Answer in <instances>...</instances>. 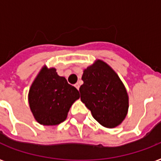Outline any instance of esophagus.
<instances>
[{
	"instance_id": "1",
	"label": "esophagus",
	"mask_w": 161,
	"mask_h": 161,
	"mask_svg": "<svg viewBox=\"0 0 161 161\" xmlns=\"http://www.w3.org/2000/svg\"><path fill=\"white\" fill-rule=\"evenodd\" d=\"M74 86H75V88H77L78 90V89H79V88H80V85H79V83H76V84H75V85H74Z\"/></svg>"
}]
</instances>
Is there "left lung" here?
Returning <instances> with one entry per match:
<instances>
[{
	"label": "left lung",
	"mask_w": 161,
	"mask_h": 161,
	"mask_svg": "<svg viewBox=\"0 0 161 161\" xmlns=\"http://www.w3.org/2000/svg\"><path fill=\"white\" fill-rule=\"evenodd\" d=\"M81 101L103 127L115 128L126 117L129 95L124 83L108 64L96 60L83 70Z\"/></svg>",
	"instance_id": "obj_1"
}]
</instances>
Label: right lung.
<instances>
[{"label": "right lung", "instance_id": "obj_1", "mask_svg": "<svg viewBox=\"0 0 161 161\" xmlns=\"http://www.w3.org/2000/svg\"><path fill=\"white\" fill-rule=\"evenodd\" d=\"M79 97L78 89L58 75L56 68L43 66L29 89L28 103L36 122L53 126L67 119L71 106Z\"/></svg>", "mask_w": 161, "mask_h": 161}]
</instances>
